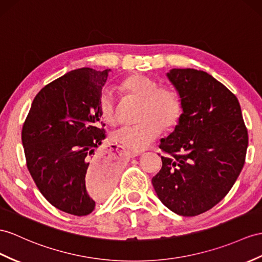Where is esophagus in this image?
<instances>
[{
  "mask_svg": "<svg viewBox=\"0 0 262 262\" xmlns=\"http://www.w3.org/2000/svg\"><path fill=\"white\" fill-rule=\"evenodd\" d=\"M129 156H130V158H136V157L140 156V153H133V152H131V153H129Z\"/></svg>",
  "mask_w": 262,
  "mask_h": 262,
  "instance_id": "esophagus-1",
  "label": "esophagus"
}]
</instances>
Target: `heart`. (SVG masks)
Instances as JSON below:
<instances>
[{"instance_id":"obj_1","label":"heart","mask_w":262,"mask_h":262,"mask_svg":"<svg viewBox=\"0 0 262 262\" xmlns=\"http://www.w3.org/2000/svg\"><path fill=\"white\" fill-rule=\"evenodd\" d=\"M122 90L141 101L136 125H122L111 133V139L132 152H141L155 141L162 129H170L179 121L182 112L178 93L169 86H159L149 76L137 74L121 83ZM99 109L105 122L114 124L118 120L117 93L111 86L102 89Z\"/></svg>"}]
</instances>
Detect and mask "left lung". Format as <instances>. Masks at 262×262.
<instances>
[{"mask_svg":"<svg viewBox=\"0 0 262 262\" xmlns=\"http://www.w3.org/2000/svg\"><path fill=\"white\" fill-rule=\"evenodd\" d=\"M169 81L180 95L182 114L161 139L162 168L152 178L163 205L183 216L213 208L230 191L244 168L248 131L237 97L212 75L172 69Z\"/></svg>","mask_w":262,"mask_h":262,"instance_id":"1","label":"left lung"}]
</instances>
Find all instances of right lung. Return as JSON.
<instances>
[{
	"label": "right lung",
	"mask_w": 262,
	"mask_h": 262,
	"mask_svg": "<svg viewBox=\"0 0 262 262\" xmlns=\"http://www.w3.org/2000/svg\"><path fill=\"white\" fill-rule=\"evenodd\" d=\"M110 70L82 68L44 86L22 129L27 165L43 196L73 215L91 213L116 186L118 170L95 155L105 138L99 97Z\"/></svg>",
	"instance_id": "obj_1"
}]
</instances>
